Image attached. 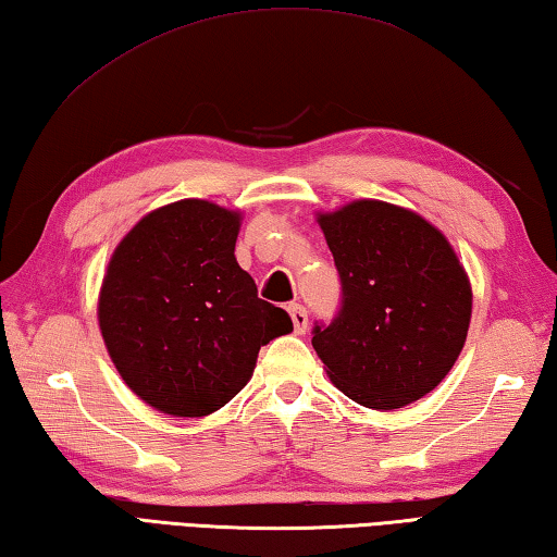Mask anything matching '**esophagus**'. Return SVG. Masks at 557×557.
I'll list each match as a JSON object with an SVG mask.
<instances>
[{
  "instance_id": "1",
  "label": "esophagus",
  "mask_w": 557,
  "mask_h": 557,
  "mask_svg": "<svg viewBox=\"0 0 557 557\" xmlns=\"http://www.w3.org/2000/svg\"><path fill=\"white\" fill-rule=\"evenodd\" d=\"M288 313H290V320H294L296 335H306V330H308V310L300 306V304H290L288 306Z\"/></svg>"
}]
</instances>
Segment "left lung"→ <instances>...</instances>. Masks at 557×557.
<instances>
[{"label":"left lung","mask_w":557,"mask_h":557,"mask_svg":"<svg viewBox=\"0 0 557 557\" xmlns=\"http://www.w3.org/2000/svg\"><path fill=\"white\" fill-rule=\"evenodd\" d=\"M318 222L343 284L333 323L313 327L330 382L379 411L431 394L460 357L472 315L450 242L421 214L382 200H357Z\"/></svg>","instance_id":"obj_1"}]
</instances>
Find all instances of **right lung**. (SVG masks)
I'll return each instance as SVG.
<instances>
[{"label": "right lung", "mask_w": 557, "mask_h": 557, "mask_svg": "<svg viewBox=\"0 0 557 557\" xmlns=\"http://www.w3.org/2000/svg\"><path fill=\"white\" fill-rule=\"evenodd\" d=\"M237 234V212L178 200L146 214L112 253L100 330L116 372L156 411H218L249 382L259 349L294 330L239 269Z\"/></svg>", "instance_id": "right-lung-1"}]
</instances>
